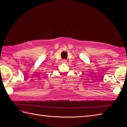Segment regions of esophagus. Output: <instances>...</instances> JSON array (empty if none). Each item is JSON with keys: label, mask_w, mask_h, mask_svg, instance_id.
I'll return each mask as SVG.
<instances>
[{"label": "esophagus", "mask_w": 127, "mask_h": 127, "mask_svg": "<svg viewBox=\"0 0 127 127\" xmlns=\"http://www.w3.org/2000/svg\"><path fill=\"white\" fill-rule=\"evenodd\" d=\"M66 62H67V61H66V60H62V63H63V64L66 63Z\"/></svg>", "instance_id": "obj_1"}]
</instances>
